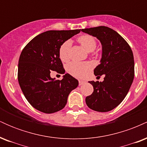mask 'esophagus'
I'll list each match as a JSON object with an SVG mask.
<instances>
[{"instance_id": "34e87169", "label": "esophagus", "mask_w": 147, "mask_h": 147, "mask_svg": "<svg viewBox=\"0 0 147 147\" xmlns=\"http://www.w3.org/2000/svg\"><path fill=\"white\" fill-rule=\"evenodd\" d=\"M85 83V82L84 81H82V80H79V86H82L83 85V84Z\"/></svg>"}]
</instances>
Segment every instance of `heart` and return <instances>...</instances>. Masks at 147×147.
Returning a JSON list of instances; mask_svg holds the SVG:
<instances>
[{"instance_id": "heart-1", "label": "heart", "mask_w": 147, "mask_h": 147, "mask_svg": "<svg viewBox=\"0 0 147 147\" xmlns=\"http://www.w3.org/2000/svg\"><path fill=\"white\" fill-rule=\"evenodd\" d=\"M78 41L87 51L92 52L97 47V41L93 36L88 34L82 35L78 38ZM71 47V41L67 40L61 45L59 50V55L61 60L63 62L68 61L70 59V50ZM92 65L88 62L79 63L71 62L67 66V70L70 75L77 78H84L88 75Z\"/></svg>"}]
</instances>
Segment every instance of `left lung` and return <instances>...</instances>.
<instances>
[{
	"label": "left lung",
	"instance_id": "obj_1",
	"mask_svg": "<svg viewBox=\"0 0 147 147\" xmlns=\"http://www.w3.org/2000/svg\"><path fill=\"white\" fill-rule=\"evenodd\" d=\"M97 37L102 45L101 63L94 70L97 77L104 75L102 82L91 81L93 92L86 97L87 106L98 112H108L125 98L134 79V58L129 43L111 28L106 26L82 29Z\"/></svg>",
	"mask_w": 147,
	"mask_h": 147
}]
</instances>
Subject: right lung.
I'll return each mask as SVG.
<instances>
[{"mask_svg": "<svg viewBox=\"0 0 147 147\" xmlns=\"http://www.w3.org/2000/svg\"><path fill=\"white\" fill-rule=\"evenodd\" d=\"M81 30H50L37 35L22 50L18 61V80L23 95L36 110L53 113L65 107L70 92L78 86L69 74L55 80L50 72L65 73L59 55L61 45Z\"/></svg>", "mask_w": 147, "mask_h": 147, "instance_id": "obj_1", "label": "right lung"}]
</instances>
